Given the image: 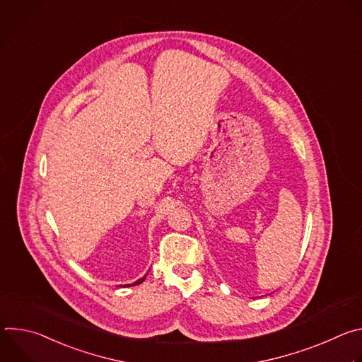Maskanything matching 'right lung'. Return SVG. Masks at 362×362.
I'll return each instance as SVG.
<instances>
[{
  "instance_id": "1",
  "label": "right lung",
  "mask_w": 362,
  "mask_h": 362,
  "mask_svg": "<svg viewBox=\"0 0 362 362\" xmlns=\"http://www.w3.org/2000/svg\"><path fill=\"white\" fill-rule=\"evenodd\" d=\"M144 278H146V275H144V276H143V278H140V279H139V281H136V282H133V284H130V285H132V286H134V285H139V284H141V282H143V281H144ZM130 285H127V286H130Z\"/></svg>"
}]
</instances>
